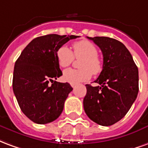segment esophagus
<instances>
[{"label": "esophagus", "mask_w": 148, "mask_h": 148, "mask_svg": "<svg viewBox=\"0 0 148 148\" xmlns=\"http://www.w3.org/2000/svg\"><path fill=\"white\" fill-rule=\"evenodd\" d=\"M71 87H73V88H74V87L76 86V84H74V83H71Z\"/></svg>", "instance_id": "34e87169"}]
</instances>
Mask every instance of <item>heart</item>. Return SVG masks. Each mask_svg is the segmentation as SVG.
<instances>
[{
	"instance_id": "heart-1",
	"label": "heart",
	"mask_w": 148,
	"mask_h": 148,
	"mask_svg": "<svg viewBox=\"0 0 148 148\" xmlns=\"http://www.w3.org/2000/svg\"><path fill=\"white\" fill-rule=\"evenodd\" d=\"M73 52L67 46L60 47L56 52L58 65L66 67L73 62L74 57L82 58L80 62L81 70L67 69L62 73V79L69 83L77 84L86 82L93 74H100L103 69V62L98 57L96 46L89 40H81L73 44ZM74 54H73V53Z\"/></svg>"
}]
</instances>
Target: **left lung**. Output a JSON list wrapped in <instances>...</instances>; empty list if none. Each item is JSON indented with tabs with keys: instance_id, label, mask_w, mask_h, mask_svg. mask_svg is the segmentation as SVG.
I'll return each mask as SVG.
<instances>
[{
	"instance_id": "8db88e82",
	"label": "left lung",
	"mask_w": 148,
	"mask_h": 148,
	"mask_svg": "<svg viewBox=\"0 0 148 148\" xmlns=\"http://www.w3.org/2000/svg\"><path fill=\"white\" fill-rule=\"evenodd\" d=\"M101 50L103 69L94 82L86 85L84 110L90 120L102 126L121 121L136 101L139 92V71L126 47L109 37H87Z\"/></svg>"
}]
</instances>
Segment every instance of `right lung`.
Returning a JSON list of instances; mask_svg holds the SVG:
<instances>
[{
	"instance_id": "1",
	"label": "right lung",
	"mask_w": 148,
	"mask_h": 148,
	"mask_svg": "<svg viewBox=\"0 0 148 148\" xmlns=\"http://www.w3.org/2000/svg\"><path fill=\"white\" fill-rule=\"evenodd\" d=\"M77 37L56 34L37 37L27 44L16 62L13 92L21 111L34 123H51L61 115L73 88L67 82L55 81L62 75L56 52L70 39Z\"/></svg>"
}]
</instances>
